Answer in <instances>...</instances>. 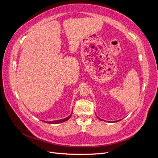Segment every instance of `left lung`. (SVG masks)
Instances as JSON below:
<instances>
[{
    "label": "left lung",
    "instance_id": "left-lung-1",
    "mask_svg": "<svg viewBox=\"0 0 158 158\" xmlns=\"http://www.w3.org/2000/svg\"><path fill=\"white\" fill-rule=\"evenodd\" d=\"M99 119H100V118H99ZM100 120H101V119H100ZM114 122H117V121H114Z\"/></svg>",
    "mask_w": 158,
    "mask_h": 158
}]
</instances>
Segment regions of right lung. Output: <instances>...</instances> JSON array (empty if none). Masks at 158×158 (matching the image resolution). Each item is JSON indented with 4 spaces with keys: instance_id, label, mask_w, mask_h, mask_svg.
<instances>
[{
    "instance_id": "obj_1",
    "label": "right lung",
    "mask_w": 158,
    "mask_h": 158,
    "mask_svg": "<svg viewBox=\"0 0 158 158\" xmlns=\"http://www.w3.org/2000/svg\"><path fill=\"white\" fill-rule=\"evenodd\" d=\"M71 114H70V115L69 117H66V118H63V119H61V120L54 121H44V122L47 123H50V124H58V123H63V122H64V121H66L69 120V118H70V117H71Z\"/></svg>"
}]
</instances>
